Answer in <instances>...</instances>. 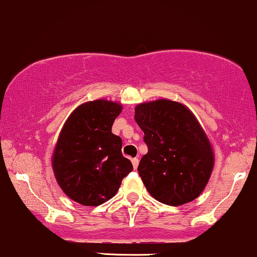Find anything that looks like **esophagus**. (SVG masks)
<instances>
[{
  "label": "esophagus",
  "mask_w": 257,
  "mask_h": 257,
  "mask_svg": "<svg viewBox=\"0 0 257 257\" xmlns=\"http://www.w3.org/2000/svg\"><path fill=\"white\" fill-rule=\"evenodd\" d=\"M132 163H133V167H134V170H137V168H138V166H139V160H138L137 157H135V159H132Z\"/></svg>",
  "instance_id": "34e87169"
}]
</instances>
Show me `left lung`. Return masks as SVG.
Returning a JSON list of instances; mask_svg holds the SVG:
<instances>
[{
  "instance_id": "1",
  "label": "left lung",
  "mask_w": 257,
  "mask_h": 257,
  "mask_svg": "<svg viewBox=\"0 0 257 257\" xmlns=\"http://www.w3.org/2000/svg\"><path fill=\"white\" fill-rule=\"evenodd\" d=\"M148 154L138 172L152 197L171 206L193 201L206 187L213 152L194 114L182 103L157 100L135 107Z\"/></svg>"
}]
</instances>
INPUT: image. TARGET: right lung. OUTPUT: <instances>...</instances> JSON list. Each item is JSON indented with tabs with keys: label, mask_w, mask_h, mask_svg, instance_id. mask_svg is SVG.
Segmentation results:
<instances>
[{
	"label": "right lung",
	"mask_w": 257,
	"mask_h": 257,
	"mask_svg": "<svg viewBox=\"0 0 257 257\" xmlns=\"http://www.w3.org/2000/svg\"><path fill=\"white\" fill-rule=\"evenodd\" d=\"M122 111L106 100L83 103L62 129L52 166L62 190L84 206L112 199L133 165L122 155V139L112 125Z\"/></svg>",
	"instance_id": "obj_1"
}]
</instances>
